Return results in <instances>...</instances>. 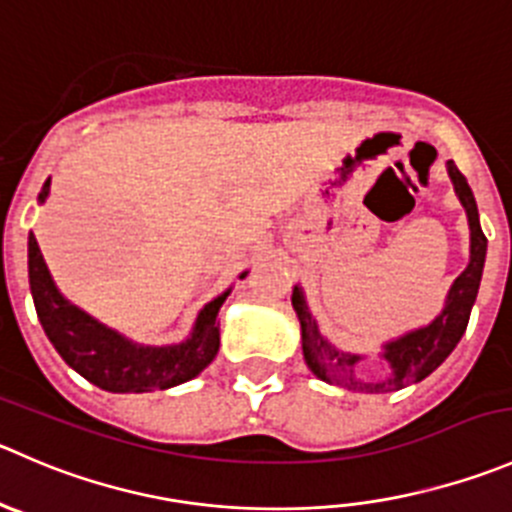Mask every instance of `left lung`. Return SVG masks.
Here are the masks:
<instances>
[{"label":"left lung","mask_w":512,"mask_h":512,"mask_svg":"<svg viewBox=\"0 0 512 512\" xmlns=\"http://www.w3.org/2000/svg\"><path fill=\"white\" fill-rule=\"evenodd\" d=\"M448 175L453 180L455 195H458L460 205L465 207L470 225V262L458 280L453 282L445 300L443 312L435 317L430 325L418 327V330L408 332V335L390 340L382 345V360L390 365V375L382 380H362L355 375V365L362 360L360 355H350V352L335 350V345L325 340L317 330V322L312 320L310 310H307L305 295L302 287L295 285L292 290V307L297 312L302 330V355H305L307 367L315 372L320 380L330 382V385H340L345 390H355V393H393V390L408 388L413 382L425 380L433 370H438L445 362V357L455 350V345L463 337L465 327H468L470 310L478 297L480 277H483L485 265V250H488V240H485L483 230H480L478 205H475L473 190H470L468 180L463 172L455 167V162H448Z\"/></svg>","instance_id":"left-lung-1"}]
</instances>
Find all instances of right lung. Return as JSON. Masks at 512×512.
I'll return each mask as SVG.
<instances>
[{"instance_id":"right-lung-1","label":"right lung","mask_w":512,"mask_h":512,"mask_svg":"<svg viewBox=\"0 0 512 512\" xmlns=\"http://www.w3.org/2000/svg\"><path fill=\"white\" fill-rule=\"evenodd\" d=\"M49 180L39 192V202L47 200ZM247 272H242L240 280ZM29 287H32L37 317L54 350L84 380L107 393H150L175 388L180 382L200 375L220 350V312L230 290L207 302L197 315L192 335L180 345H137L107 325L89 317L54 285L47 270L37 237L29 232Z\"/></svg>"}]
</instances>
